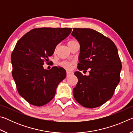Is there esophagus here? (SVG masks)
Wrapping results in <instances>:
<instances>
[{
	"label": "esophagus",
	"instance_id": "1",
	"mask_svg": "<svg viewBox=\"0 0 133 133\" xmlns=\"http://www.w3.org/2000/svg\"><path fill=\"white\" fill-rule=\"evenodd\" d=\"M72 74H73V72H71V71H67V72H66V75H67V77H68V76H70L71 75H72Z\"/></svg>",
	"mask_w": 133,
	"mask_h": 133
}]
</instances>
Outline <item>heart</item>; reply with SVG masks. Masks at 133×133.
<instances>
[{"mask_svg":"<svg viewBox=\"0 0 133 133\" xmlns=\"http://www.w3.org/2000/svg\"><path fill=\"white\" fill-rule=\"evenodd\" d=\"M74 42H75V40H70L68 42V43H73ZM72 64H73V63L71 62H62L60 63V65L63 67H64V69H70L72 66Z\"/></svg>","mask_w":133,"mask_h":133,"instance_id":"heart-1","label":"heart"}]
</instances>
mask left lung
<instances>
[{
	"label": "left lung",
	"mask_w": 133,
	"mask_h": 133,
	"mask_svg": "<svg viewBox=\"0 0 133 133\" xmlns=\"http://www.w3.org/2000/svg\"><path fill=\"white\" fill-rule=\"evenodd\" d=\"M71 35L80 44L78 69H90L89 76L75 73L78 83L74 97L83 107H99L112 97L120 82L122 65L117 49L111 40L93 29L73 28Z\"/></svg>",
	"instance_id": "8db88e82"
}]
</instances>
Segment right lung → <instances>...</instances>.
<instances>
[{
	"label": "right lung",
	"instance_id": "add662e5",
	"mask_svg": "<svg viewBox=\"0 0 133 133\" xmlns=\"http://www.w3.org/2000/svg\"><path fill=\"white\" fill-rule=\"evenodd\" d=\"M71 28H36L26 33L11 55L12 76L20 95L30 104L42 106L53 98L58 84L66 77L61 67L44 69L59 43Z\"/></svg>",
	"mask_w": 133,
	"mask_h": 133
}]
</instances>
